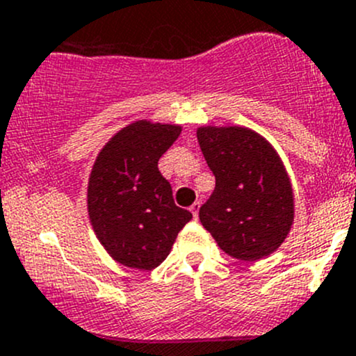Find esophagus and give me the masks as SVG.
<instances>
[{
	"label": "esophagus",
	"instance_id": "obj_1",
	"mask_svg": "<svg viewBox=\"0 0 356 356\" xmlns=\"http://www.w3.org/2000/svg\"><path fill=\"white\" fill-rule=\"evenodd\" d=\"M199 209H200V204L199 202H193L192 206H190V211H192V214H193V218H199Z\"/></svg>",
	"mask_w": 356,
	"mask_h": 356
}]
</instances>
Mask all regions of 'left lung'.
Instances as JSON below:
<instances>
[{
	"label": "left lung",
	"mask_w": 356,
	"mask_h": 356,
	"mask_svg": "<svg viewBox=\"0 0 356 356\" xmlns=\"http://www.w3.org/2000/svg\"><path fill=\"white\" fill-rule=\"evenodd\" d=\"M197 140L216 178L199 211L202 227L234 258L256 261L270 256L294 221L293 186L279 154L242 126H202Z\"/></svg>",
	"instance_id": "left-lung-1"
}]
</instances>
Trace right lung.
<instances>
[{"label":"right lung","mask_w":356,"mask_h":356,"mask_svg":"<svg viewBox=\"0 0 356 356\" xmlns=\"http://www.w3.org/2000/svg\"><path fill=\"white\" fill-rule=\"evenodd\" d=\"M181 126L135 121L104 145L88 181V214L105 251L121 265L154 270L192 213L175 204L157 163Z\"/></svg>","instance_id":"add662e5"}]
</instances>
